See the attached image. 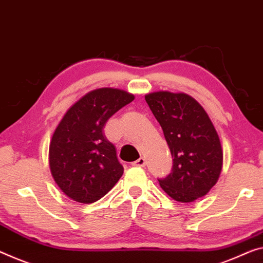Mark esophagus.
I'll return each instance as SVG.
<instances>
[{"label":"esophagus","instance_id":"34e87169","mask_svg":"<svg viewBox=\"0 0 263 263\" xmlns=\"http://www.w3.org/2000/svg\"><path fill=\"white\" fill-rule=\"evenodd\" d=\"M134 165H136V167H144L145 165V159L144 157H140L139 160L135 161L134 163H133Z\"/></svg>","mask_w":263,"mask_h":263}]
</instances>
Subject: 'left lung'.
I'll list each match as a JSON object with an SVG mask.
<instances>
[{"label":"left lung","instance_id":"8db88e82","mask_svg":"<svg viewBox=\"0 0 263 263\" xmlns=\"http://www.w3.org/2000/svg\"><path fill=\"white\" fill-rule=\"evenodd\" d=\"M162 127L171 149L173 171L161 188L175 201L189 203L216 184L223 152L220 137L203 107L184 92L160 90L144 96Z\"/></svg>","mask_w":263,"mask_h":263}]
</instances>
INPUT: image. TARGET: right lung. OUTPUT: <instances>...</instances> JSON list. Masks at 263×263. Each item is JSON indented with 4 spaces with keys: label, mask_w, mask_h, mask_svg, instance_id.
Returning a JSON list of instances; mask_svg holds the SVG:
<instances>
[{
    "label": "right lung",
    "mask_w": 263,
    "mask_h": 263,
    "mask_svg": "<svg viewBox=\"0 0 263 263\" xmlns=\"http://www.w3.org/2000/svg\"><path fill=\"white\" fill-rule=\"evenodd\" d=\"M135 96L118 88L94 89L72 104L49 144V167L60 189L80 203H92L123 174L114 144L103 134L108 119Z\"/></svg>",
    "instance_id": "add662e5"
}]
</instances>
